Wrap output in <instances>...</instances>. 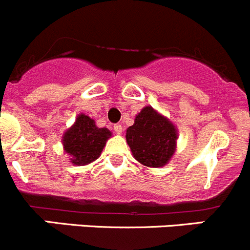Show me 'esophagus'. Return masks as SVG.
Returning <instances> with one entry per match:
<instances>
[{
  "instance_id": "34e87169",
  "label": "esophagus",
  "mask_w": 250,
  "mask_h": 250,
  "mask_svg": "<svg viewBox=\"0 0 250 250\" xmlns=\"http://www.w3.org/2000/svg\"><path fill=\"white\" fill-rule=\"evenodd\" d=\"M113 128H114V131L117 133H122L123 132V126L120 124H115L114 126H113Z\"/></svg>"
}]
</instances>
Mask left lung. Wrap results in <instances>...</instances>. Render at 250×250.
<instances>
[{
  "label": "left lung",
  "mask_w": 250,
  "mask_h": 250,
  "mask_svg": "<svg viewBox=\"0 0 250 250\" xmlns=\"http://www.w3.org/2000/svg\"><path fill=\"white\" fill-rule=\"evenodd\" d=\"M177 130L167 118L145 107L126 130V142L132 155L145 167H160L170 162L176 149Z\"/></svg>",
  "instance_id": "1"
}]
</instances>
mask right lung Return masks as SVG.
<instances>
[{"mask_svg":"<svg viewBox=\"0 0 250 250\" xmlns=\"http://www.w3.org/2000/svg\"><path fill=\"white\" fill-rule=\"evenodd\" d=\"M110 136L112 132L108 128L98 127L95 120L80 114L74 125L65 131L62 142L74 165H87L100 157Z\"/></svg>","mask_w":250,"mask_h":250,"instance_id":"1","label":"right lung"}]
</instances>
